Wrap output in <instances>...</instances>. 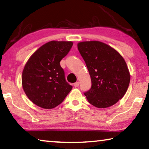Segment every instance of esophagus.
<instances>
[{"label":"esophagus","instance_id":"esophagus-1","mask_svg":"<svg viewBox=\"0 0 149 149\" xmlns=\"http://www.w3.org/2000/svg\"><path fill=\"white\" fill-rule=\"evenodd\" d=\"M79 82H76V83H75V84H74V86L75 87H79Z\"/></svg>","mask_w":149,"mask_h":149}]
</instances>
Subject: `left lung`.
<instances>
[{"mask_svg": "<svg viewBox=\"0 0 149 149\" xmlns=\"http://www.w3.org/2000/svg\"><path fill=\"white\" fill-rule=\"evenodd\" d=\"M91 79V88L84 95L91 104L100 108L115 104L124 96L130 74L123 58L109 45L98 41L78 42Z\"/></svg>", "mask_w": 149, "mask_h": 149, "instance_id": "8db88e82", "label": "left lung"}]
</instances>
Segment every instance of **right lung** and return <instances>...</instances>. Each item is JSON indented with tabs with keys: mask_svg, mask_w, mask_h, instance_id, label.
Masks as SVG:
<instances>
[{
	"mask_svg": "<svg viewBox=\"0 0 149 149\" xmlns=\"http://www.w3.org/2000/svg\"><path fill=\"white\" fill-rule=\"evenodd\" d=\"M72 41H52L39 48L22 72V87L31 102L45 109L61 104L72 86L65 79L60 62L68 53Z\"/></svg>",
	"mask_w": 149,
	"mask_h": 149,
	"instance_id": "obj_1",
	"label": "right lung"
}]
</instances>
